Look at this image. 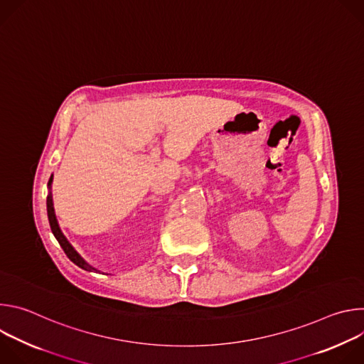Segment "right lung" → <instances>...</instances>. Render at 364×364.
Wrapping results in <instances>:
<instances>
[{
    "mask_svg": "<svg viewBox=\"0 0 364 364\" xmlns=\"http://www.w3.org/2000/svg\"><path fill=\"white\" fill-rule=\"evenodd\" d=\"M51 183H53V174L50 176L48 183H47V188H48V194H47V218H48V223H50V229L53 232L55 237L58 239L59 245L62 246V249L65 250L66 256L70 259V261L77 265L79 268L89 271V272H99L95 267H92L90 264H87L85 259L77 253V250L72 246V243L68 240V237L63 235L59 222L56 219V213H55V207H53V196H51Z\"/></svg>",
    "mask_w": 364,
    "mask_h": 364,
    "instance_id": "obj_1",
    "label": "right lung"
}]
</instances>
